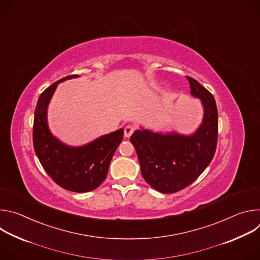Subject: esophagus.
I'll list each match as a JSON object with an SVG mask.
<instances>
[{"instance_id":"1","label":"esophagus","mask_w":260,"mask_h":260,"mask_svg":"<svg viewBox=\"0 0 260 260\" xmlns=\"http://www.w3.org/2000/svg\"><path fill=\"white\" fill-rule=\"evenodd\" d=\"M134 131H135V127H134V126H132V125L125 126V128H124V137H125V138H129V137L133 135Z\"/></svg>"}]
</instances>
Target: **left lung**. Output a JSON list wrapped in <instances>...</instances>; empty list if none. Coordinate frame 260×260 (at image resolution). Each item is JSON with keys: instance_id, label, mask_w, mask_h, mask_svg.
<instances>
[{"instance_id": "obj_1", "label": "left lung", "mask_w": 260, "mask_h": 260, "mask_svg": "<svg viewBox=\"0 0 260 260\" xmlns=\"http://www.w3.org/2000/svg\"><path fill=\"white\" fill-rule=\"evenodd\" d=\"M190 94L200 99L204 109L202 123L190 135L152 132L141 126L131 142L137 151L145 181L161 193L187 187L206 170L215 154L218 112L214 96L196 79L186 77Z\"/></svg>"}]
</instances>
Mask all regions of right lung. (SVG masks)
<instances>
[{
  "label": "right lung",
  "mask_w": 260,
  "mask_h": 260,
  "mask_svg": "<svg viewBox=\"0 0 260 260\" xmlns=\"http://www.w3.org/2000/svg\"><path fill=\"white\" fill-rule=\"evenodd\" d=\"M78 77L67 76L41 93L35 110L32 143L37 156L52 180L67 190L83 193L98 188L106 179L111 159L123 139V128L82 146L67 145L52 135L47 120L52 95L60 82Z\"/></svg>",
  "instance_id": "right-lung-1"
}]
</instances>
